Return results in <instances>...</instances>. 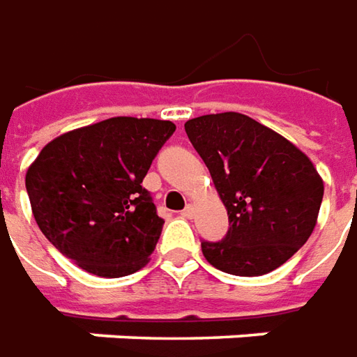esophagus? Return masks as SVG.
<instances>
[{"label":"esophagus","mask_w":357,"mask_h":357,"mask_svg":"<svg viewBox=\"0 0 357 357\" xmlns=\"http://www.w3.org/2000/svg\"><path fill=\"white\" fill-rule=\"evenodd\" d=\"M194 215H196V206H194V204H188V206H186V209L183 211V217H186V219H192Z\"/></svg>","instance_id":"esophagus-1"}]
</instances>
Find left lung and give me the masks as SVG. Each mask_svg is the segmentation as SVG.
Returning a JSON list of instances; mask_svg holds the SVG:
<instances>
[{"instance_id":"8db88e82","label":"left lung","mask_w":357,"mask_h":357,"mask_svg":"<svg viewBox=\"0 0 357 357\" xmlns=\"http://www.w3.org/2000/svg\"><path fill=\"white\" fill-rule=\"evenodd\" d=\"M184 130L209 169L229 215L221 242H202L215 269L238 277L275 271L317 225L323 178L300 148L248 115L190 119Z\"/></svg>"}]
</instances>
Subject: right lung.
Listing matches in <instances>:
<instances>
[{"mask_svg": "<svg viewBox=\"0 0 357 357\" xmlns=\"http://www.w3.org/2000/svg\"><path fill=\"white\" fill-rule=\"evenodd\" d=\"M174 123L111 117L45 144L26 171L40 231L84 271L117 279L142 269L163 219L142 188Z\"/></svg>", "mask_w": 357, "mask_h": 357, "instance_id": "right-lung-1", "label": "right lung"}]
</instances>
